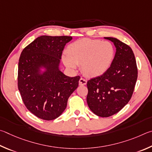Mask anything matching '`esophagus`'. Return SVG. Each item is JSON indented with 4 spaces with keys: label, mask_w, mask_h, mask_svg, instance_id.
Returning <instances> with one entry per match:
<instances>
[{
    "label": "esophagus",
    "mask_w": 152,
    "mask_h": 152,
    "mask_svg": "<svg viewBox=\"0 0 152 152\" xmlns=\"http://www.w3.org/2000/svg\"><path fill=\"white\" fill-rule=\"evenodd\" d=\"M79 83L80 86H86V85L87 84V80L83 78H81L80 79H79Z\"/></svg>",
    "instance_id": "1"
}]
</instances>
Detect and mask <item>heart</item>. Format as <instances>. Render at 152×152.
<instances>
[{
  "mask_svg": "<svg viewBox=\"0 0 152 152\" xmlns=\"http://www.w3.org/2000/svg\"><path fill=\"white\" fill-rule=\"evenodd\" d=\"M67 55L63 60L66 66L75 69L81 65L83 73L89 77H97L105 73L115 56V49L109 41L82 39L74 41L66 49Z\"/></svg>",
  "mask_w": 152,
  "mask_h": 152,
  "instance_id": "heart-1",
  "label": "heart"
}]
</instances>
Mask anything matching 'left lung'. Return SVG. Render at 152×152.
I'll use <instances>...</instances> for the list:
<instances>
[{"label": "left lung", "mask_w": 152, "mask_h": 152, "mask_svg": "<svg viewBox=\"0 0 152 152\" xmlns=\"http://www.w3.org/2000/svg\"><path fill=\"white\" fill-rule=\"evenodd\" d=\"M105 39L113 42L116 53L108 70L87 81V102L95 115L107 118L119 112L132 98L137 67L131 47L118 39Z\"/></svg>", "instance_id": "left-lung-1"}]
</instances>
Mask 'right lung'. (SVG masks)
Here are the masks:
<instances>
[{
    "mask_svg": "<svg viewBox=\"0 0 152 152\" xmlns=\"http://www.w3.org/2000/svg\"><path fill=\"white\" fill-rule=\"evenodd\" d=\"M71 36H41L21 52L18 89L27 110L43 120L57 118L79 86L80 77L66 76L58 69L63 50ZM44 66L46 71L39 73Z\"/></svg>",
    "mask_w": 152,
    "mask_h": 152,
    "instance_id": "obj_1",
    "label": "right lung"
}]
</instances>
